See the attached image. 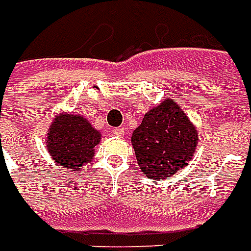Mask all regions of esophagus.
<instances>
[{
  "label": "esophagus",
  "mask_w": 251,
  "mask_h": 251,
  "mask_svg": "<svg viewBox=\"0 0 251 251\" xmlns=\"http://www.w3.org/2000/svg\"><path fill=\"white\" fill-rule=\"evenodd\" d=\"M125 129L124 127H117V129H114L113 130V134L116 135V137H124L125 135Z\"/></svg>",
  "instance_id": "esophagus-1"
}]
</instances>
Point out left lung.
Returning <instances> with one entry per match:
<instances>
[{"label":"left lung","instance_id":"1","mask_svg":"<svg viewBox=\"0 0 251 251\" xmlns=\"http://www.w3.org/2000/svg\"><path fill=\"white\" fill-rule=\"evenodd\" d=\"M138 166L149 179H165L186 168L198 145V133L178 103L165 98L145 114L133 131Z\"/></svg>","mask_w":251,"mask_h":251}]
</instances>
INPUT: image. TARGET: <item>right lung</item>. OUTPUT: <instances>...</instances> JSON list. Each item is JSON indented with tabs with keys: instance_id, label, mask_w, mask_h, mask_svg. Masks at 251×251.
Segmentation results:
<instances>
[{
	"instance_id": "obj_1",
	"label": "right lung",
	"mask_w": 251,
	"mask_h": 251,
	"mask_svg": "<svg viewBox=\"0 0 251 251\" xmlns=\"http://www.w3.org/2000/svg\"><path fill=\"white\" fill-rule=\"evenodd\" d=\"M101 133L79 114H59L50 124L46 149L58 166L78 170L92 162Z\"/></svg>"
}]
</instances>
